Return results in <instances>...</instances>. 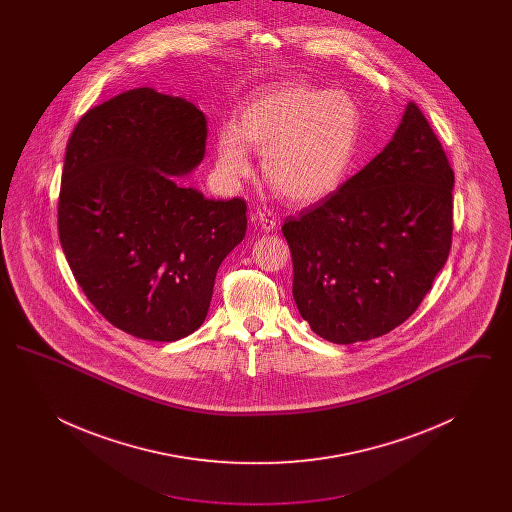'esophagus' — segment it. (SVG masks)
I'll list each match as a JSON object with an SVG mask.
<instances>
[{
    "label": "esophagus",
    "mask_w": 512,
    "mask_h": 512,
    "mask_svg": "<svg viewBox=\"0 0 512 512\" xmlns=\"http://www.w3.org/2000/svg\"><path fill=\"white\" fill-rule=\"evenodd\" d=\"M255 222L261 226V230H263V232H272V230L278 226V219H276V215H274L272 211H268V209H257V213H255Z\"/></svg>",
    "instance_id": "1"
}]
</instances>
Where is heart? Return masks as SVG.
Segmentation results:
<instances>
[{"instance_id":"obj_1","label":"heart","mask_w":512,"mask_h":512,"mask_svg":"<svg viewBox=\"0 0 512 512\" xmlns=\"http://www.w3.org/2000/svg\"><path fill=\"white\" fill-rule=\"evenodd\" d=\"M361 132V105L347 92L280 82L247 99L236 126H220L217 171L226 182L247 178L251 147L263 153V176L276 194L293 205H313L345 182Z\"/></svg>"}]
</instances>
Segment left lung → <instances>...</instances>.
I'll list each match as a JSON object with an SVG mask.
<instances>
[{
	"instance_id": "left-lung-1",
	"label": "left lung",
	"mask_w": 512,
	"mask_h": 512,
	"mask_svg": "<svg viewBox=\"0 0 512 512\" xmlns=\"http://www.w3.org/2000/svg\"><path fill=\"white\" fill-rule=\"evenodd\" d=\"M453 184L432 126L409 101L363 171L286 219L293 299L315 334L347 345L413 315L449 257Z\"/></svg>"
}]
</instances>
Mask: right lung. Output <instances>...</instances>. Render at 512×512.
Instances as JSON below:
<instances>
[{
	"mask_svg": "<svg viewBox=\"0 0 512 512\" xmlns=\"http://www.w3.org/2000/svg\"><path fill=\"white\" fill-rule=\"evenodd\" d=\"M205 138L192 101L136 88L90 109L67 144L61 247L90 303L142 340L195 332L220 263L245 238L244 199L178 180L203 161Z\"/></svg>",
	"mask_w": 512,
	"mask_h": 512,
	"instance_id": "1",
	"label": "right lung"
}]
</instances>
